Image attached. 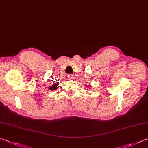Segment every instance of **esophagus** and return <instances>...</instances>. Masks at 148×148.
Listing matches in <instances>:
<instances>
[{
  "label": "esophagus",
  "mask_w": 148,
  "mask_h": 148,
  "mask_svg": "<svg viewBox=\"0 0 148 148\" xmlns=\"http://www.w3.org/2000/svg\"><path fill=\"white\" fill-rule=\"evenodd\" d=\"M68 79H69V80H73V76L72 75H68Z\"/></svg>",
  "instance_id": "34e87169"
}]
</instances>
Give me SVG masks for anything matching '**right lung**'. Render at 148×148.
Returning <instances> with one entry per match:
<instances>
[{"label": "right lung", "mask_w": 148, "mask_h": 148, "mask_svg": "<svg viewBox=\"0 0 148 148\" xmlns=\"http://www.w3.org/2000/svg\"><path fill=\"white\" fill-rule=\"evenodd\" d=\"M58 84H54L53 85H52L51 86L49 87V89L50 90H54L58 88Z\"/></svg>", "instance_id": "1"}]
</instances>
